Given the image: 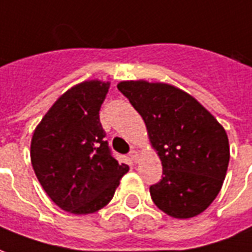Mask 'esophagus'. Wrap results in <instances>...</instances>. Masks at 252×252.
Wrapping results in <instances>:
<instances>
[{
	"label": "esophagus",
	"mask_w": 252,
	"mask_h": 252,
	"mask_svg": "<svg viewBox=\"0 0 252 252\" xmlns=\"http://www.w3.org/2000/svg\"><path fill=\"white\" fill-rule=\"evenodd\" d=\"M129 157H131V159H132V161H133V162H138V159H139L138 151H136V150H131V151H129Z\"/></svg>",
	"instance_id": "esophagus-1"
}]
</instances>
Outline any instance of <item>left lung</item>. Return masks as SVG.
<instances>
[{
    "mask_svg": "<svg viewBox=\"0 0 252 252\" xmlns=\"http://www.w3.org/2000/svg\"><path fill=\"white\" fill-rule=\"evenodd\" d=\"M117 89L142 116L162 162V179L150 186L153 202L175 218L205 212L222 187L229 163L222 126L175 86L131 80Z\"/></svg>",
    "mask_w": 252,
    "mask_h": 252,
    "instance_id": "1",
    "label": "left lung"
}]
</instances>
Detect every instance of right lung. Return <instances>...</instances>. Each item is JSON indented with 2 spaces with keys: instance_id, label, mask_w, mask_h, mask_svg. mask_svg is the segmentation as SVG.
Instances as JSON below:
<instances>
[{
  "instance_id": "obj_1",
  "label": "right lung",
  "mask_w": 252,
  "mask_h": 252,
  "mask_svg": "<svg viewBox=\"0 0 252 252\" xmlns=\"http://www.w3.org/2000/svg\"><path fill=\"white\" fill-rule=\"evenodd\" d=\"M109 82L77 84L54 102L35 128L31 163L40 186L65 212L90 214L112 200L128 165L109 149L99 121Z\"/></svg>"
}]
</instances>
